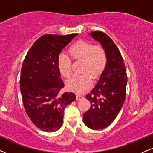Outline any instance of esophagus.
<instances>
[{
	"label": "esophagus",
	"mask_w": 153,
	"mask_h": 153,
	"mask_svg": "<svg viewBox=\"0 0 153 153\" xmlns=\"http://www.w3.org/2000/svg\"><path fill=\"white\" fill-rule=\"evenodd\" d=\"M82 96H81V95H76V100H81V99H82Z\"/></svg>",
	"instance_id": "1"
}]
</instances>
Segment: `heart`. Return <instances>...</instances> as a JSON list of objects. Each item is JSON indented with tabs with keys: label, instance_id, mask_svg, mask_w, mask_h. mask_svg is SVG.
I'll list each match as a JSON object with an SVG mask.
<instances>
[{
	"label": "heart",
	"instance_id": "b5f03b06",
	"mask_svg": "<svg viewBox=\"0 0 153 153\" xmlns=\"http://www.w3.org/2000/svg\"><path fill=\"white\" fill-rule=\"evenodd\" d=\"M71 58L75 61H82L81 72L84 74L76 75L66 82L69 91L82 93L91 87V77L96 78L102 73L107 64V53L101 45H94L90 42L79 40L69 50ZM58 66L60 74L69 78L72 74V62L67 55L60 54L58 57Z\"/></svg>",
	"mask_w": 153,
	"mask_h": 153
}]
</instances>
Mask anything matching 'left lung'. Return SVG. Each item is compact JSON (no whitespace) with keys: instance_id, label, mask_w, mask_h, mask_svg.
<instances>
[{"instance_id":"1","label":"left lung","mask_w":153,"mask_h":153,"mask_svg":"<svg viewBox=\"0 0 153 153\" xmlns=\"http://www.w3.org/2000/svg\"><path fill=\"white\" fill-rule=\"evenodd\" d=\"M89 35L105 50L107 64L95 86L86 95L91 106L84 113L83 123L91 129L100 130L113 123L122 108L128 78L123 57L113 40L101 31Z\"/></svg>"}]
</instances>
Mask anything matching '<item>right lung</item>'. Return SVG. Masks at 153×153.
Segmentation results:
<instances>
[{
    "mask_svg": "<svg viewBox=\"0 0 153 153\" xmlns=\"http://www.w3.org/2000/svg\"><path fill=\"white\" fill-rule=\"evenodd\" d=\"M77 35L41 36L23 60L20 79L23 105L31 121L43 131L60 129L64 109L75 100L74 93H60L64 83L58 60L62 50Z\"/></svg>",
    "mask_w": 153,
    "mask_h": 153,
    "instance_id": "obj_1",
    "label": "right lung"
}]
</instances>
